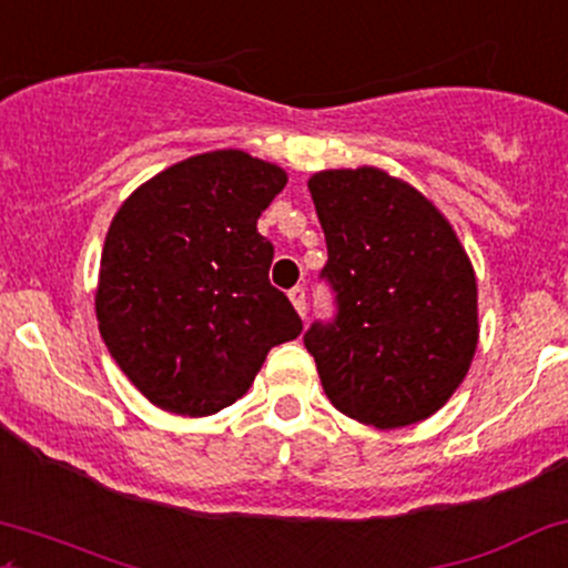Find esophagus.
I'll return each mask as SVG.
<instances>
[{
	"mask_svg": "<svg viewBox=\"0 0 568 568\" xmlns=\"http://www.w3.org/2000/svg\"><path fill=\"white\" fill-rule=\"evenodd\" d=\"M288 298H291V304H294L296 307V313L298 315H307V294H304V288L302 285H296V288H291L288 291Z\"/></svg>",
	"mask_w": 568,
	"mask_h": 568,
	"instance_id": "1",
	"label": "esophagus"
}]
</instances>
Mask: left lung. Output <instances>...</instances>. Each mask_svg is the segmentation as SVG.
I'll return each instance as SVG.
<instances>
[{
	"instance_id": "obj_1",
	"label": "left lung",
	"mask_w": 568,
	"mask_h": 568,
	"mask_svg": "<svg viewBox=\"0 0 568 568\" xmlns=\"http://www.w3.org/2000/svg\"><path fill=\"white\" fill-rule=\"evenodd\" d=\"M326 234L321 277L334 321L304 347L328 402L375 428L426 420L456 394L477 351V280L447 217L377 166L310 178Z\"/></svg>"
}]
</instances>
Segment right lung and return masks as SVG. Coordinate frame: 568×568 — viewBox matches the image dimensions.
I'll return each instance as SVG.
<instances>
[{
	"instance_id": "obj_1",
	"label": "right lung",
	"mask_w": 568,
	"mask_h": 568,
	"mask_svg": "<svg viewBox=\"0 0 568 568\" xmlns=\"http://www.w3.org/2000/svg\"><path fill=\"white\" fill-rule=\"evenodd\" d=\"M288 174L242 151L180 161L121 204L99 264L97 321L121 372L155 407L213 415L245 396L302 317L270 283L255 223Z\"/></svg>"
}]
</instances>
